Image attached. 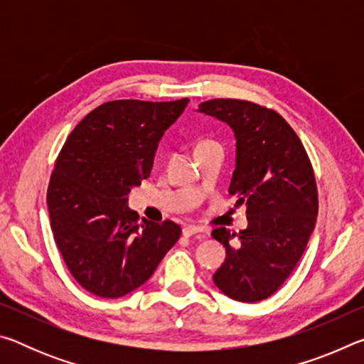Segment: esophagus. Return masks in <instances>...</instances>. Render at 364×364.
<instances>
[{"instance_id": "1", "label": "esophagus", "mask_w": 364, "mask_h": 364, "mask_svg": "<svg viewBox=\"0 0 364 364\" xmlns=\"http://www.w3.org/2000/svg\"><path fill=\"white\" fill-rule=\"evenodd\" d=\"M194 234H202L204 236L205 234V230L202 226H184L183 228V236H194Z\"/></svg>"}]
</instances>
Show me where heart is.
Instances as JSON below:
<instances>
[{
  "instance_id": "b5f03b06",
  "label": "heart",
  "mask_w": 364,
  "mask_h": 364,
  "mask_svg": "<svg viewBox=\"0 0 364 364\" xmlns=\"http://www.w3.org/2000/svg\"><path fill=\"white\" fill-rule=\"evenodd\" d=\"M205 143H208V141H204V143H200V144H205Z\"/></svg>"
}]
</instances>
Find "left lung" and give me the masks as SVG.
Segmentation results:
<instances>
[{"mask_svg": "<svg viewBox=\"0 0 364 364\" xmlns=\"http://www.w3.org/2000/svg\"><path fill=\"white\" fill-rule=\"evenodd\" d=\"M199 110L236 134L230 194L247 205L249 218L241 232L213 230L228 254L213 281L228 297L254 304L278 291L304 255L318 215L315 171L297 133L276 110L230 97L200 102Z\"/></svg>", "mask_w": 364, "mask_h": 364, "instance_id": "left-lung-1", "label": "left lung"}]
</instances>
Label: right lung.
<instances>
[{
  "instance_id": "obj_1",
  "label": "right lung",
  "mask_w": 364,
  "mask_h": 364,
  "mask_svg": "<svg viewBox=\"0 0 364 364\" xmlns=\"http://www.w3.org/2000/svg\"><path fill=\"white\" fill-rule=\"evenodd\" d=\"M188 102H104L59 152L46 199L53 236L73 279L97 297L143 286L181 236L171 220L139 221L127 200L149 176L159 139Z\"/></svg>"
}]
</instances>
